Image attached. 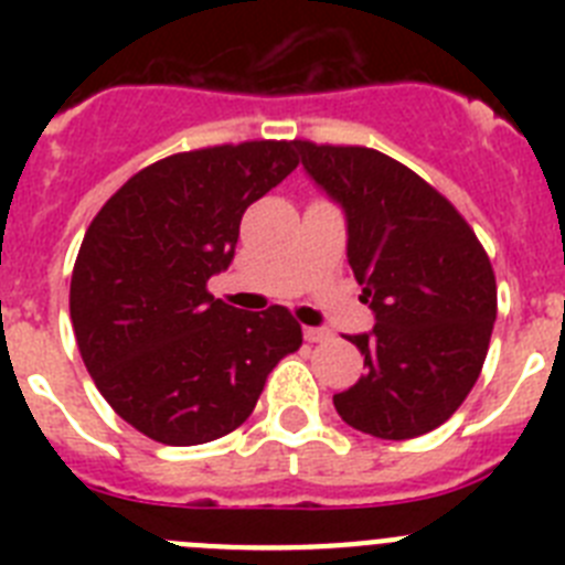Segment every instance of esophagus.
Masks as SVG:
<instances>
[{"instance_id": "esophagus-1", "label": "esophagus", "mask_w": 565, "mask_h": 565, "mask_svg": "<svg viewBox=\"0 0 565 565\" xmlns=\"http://www.w3.org/2000/svg\"><path fill=\"white\" fill-rule=\"evenodd\" d=\"M302 337H306V342H326V339H331V331H326V328H302Z\"/></svg>"}]
</instances>
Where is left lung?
<instances>
[{
  "instance_id": "8db88e82",
  "label": "left lung",
  "mask_w": 565,
  "mask_h": 565,
  "mask_svg": "<svg viewBox=\"0 0 565 565\" xmlns=\"http://www.w3.org/2000/svg\"><path fill=\"white\" fill-rule=\"evenodd\" d=\"M302 169L344 212L348 263L376 326L353 333L364 373L333 396L344 424L404 441L461 407L498 313L489 257L447 198L367 147L294 141Z\"/></svg>"
}]
</instances>
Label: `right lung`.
<instances>
[{
	"label": "right lung",
	"mask_w": 565,
	"mask_h": 565,
	"mask_svg": "<svg viewBox=\"0 0 565 565\" xmlns=\"http://www.w3.org/2000/svg\"><path fill=\"white\" fill-rule=\"evenodd\" d=\"M297 163L294 141L172 154L89 223L70 282L78 351L109 407L152 441L237 430L274 364L302 344L286 308L243 313L206 291L232 266L243 212Z\"/></svg>",
	"instance_id": "right-lung-1"
}]
</instances>
